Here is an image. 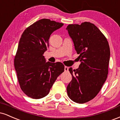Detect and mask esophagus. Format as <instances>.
I'll return each mask as SVG.
<instances>
[{"label":"esophagus","instance_id":"esophagus-1","mask_svg":"<svg viewBox=\"0 0 120 120\" xmlns=\"http://www.w3.org/2000/svg\"><path fill=\"white\" fill-rule=\"evenodd\" d=\"M64 71H69V67H65V68H64Z\"/></svg>","mask_w":120,"mask_h":120}]
</instances>
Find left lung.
I'll return each instance as SVG.
<instances>
[{
	"label": "left lung",
	"instance_id": "obj_1",
	"mask_svg": "<svg viewBox=\"0 0 120 120\" xmlns=\"http://www.w3.org/2000/svg\"><path fill=\"white\" fill-rule=\"evenodd\" d=\"M81 64L73 71L72 79L67 88L70 99L82 104L97 95L107 78L110 58L108 42L94 24L89 22L67 26Z\"/></svg>",
	"mask_w": 120,
	"mask_h": 120
}]
</instances>
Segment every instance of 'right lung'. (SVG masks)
Segmentation results:
<instances>
[{"label": "right lung", "instance_id": "obj_1", "mask_svg": "<svg viewBox=\"0 0 120 120\" xmlns=\"http://www.w3.org/2000/svg\"><path fill=\"white\" fill-rule=\"evenodd\" d=\"M63 23L43 19L27 27L22 34L15 56V68L20 88L31 98L38 99L49 94L64 65L46 62L43 54L49 39Z\"/></svg>", "mask_w": 120, "mask_h": 120}]
</instances>
